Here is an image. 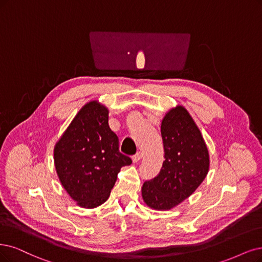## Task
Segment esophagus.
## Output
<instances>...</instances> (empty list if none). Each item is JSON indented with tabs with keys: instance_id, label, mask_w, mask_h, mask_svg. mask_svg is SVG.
<instances>
[{
	"instance_id": "34e87169",
	"label": "esophagus",
	"mask_w": 262,
	"mask_h": 262,
	"mask_svg": "<svg viewBox=\"0 0 262 262\" xmlns=\"http://www.w3.org/2000/svg\"><path fill=\"white\" fill-rule=\"evenodd\" d=\"M141 158H142V153H141V152H137V153L135 154V156L133 157V162H134V163H137V162H139V161L141 160Z\"/></svg>"
}]
</instances>
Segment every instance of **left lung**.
Returning <instances> with one entry per match:
<instances>
[{
  "instance_id": "1",
  "label": "left lung",
  "mask_w": 262,
  "mask_h": 262,
  "mask_svg": "<svg viewBox=\"0 0 262 262\" xmlns=\"http://www.w3.org/2000/svg\"><path fill=\"white\" fill-rule=\"evenodd\" d=\"M165 161L159 175L146 181L141 195L147 206L168 210L194 192L209 170V153L201 130L180 104L166 112L161 124Z\"/></svg>"
}]
</instances>
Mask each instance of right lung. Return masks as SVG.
I'll list each match as a JSON object with an SVG mask.
<instances>
[{
	"label": "right lung",
	"instance_id": "add662e5",
	"mask_svg": "<svg viewBox=\"0 0 262 262\" xmlns=\"http://www.w3.org/2000/svg\"><path fill=\"white\" fill-rule=\"evenodd\" d=\"M109 110L98 100L84 104L54 148V162L63 189L76 204L95 208L109 199L121 168L130 158L119 151L109 127Z\"/></svg>",
	"mask_w": 262,
	"mask_h": 262
}]
</instances>
